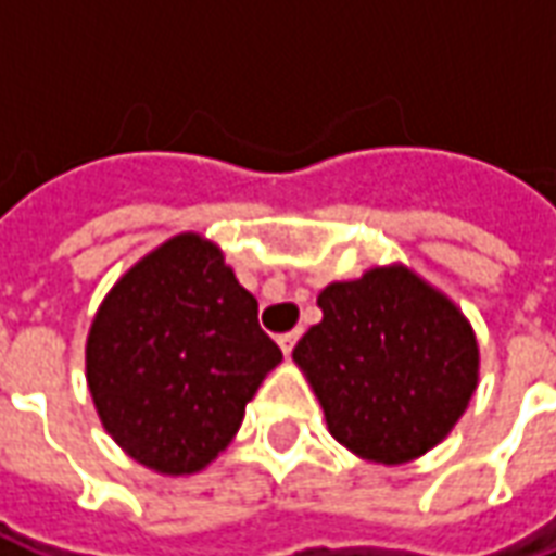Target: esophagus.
I'll use <instances>...</instances> for the list:
<instances>
[{"label": "esophagus", "mask_w": 556, "mask_h": 556, "mask_svg": "<svg viewBox=\"0 0 556 556\" xmlns=\"http://www.w3.org/2000/svg\"><path fill=\"white\" fill-rule=\"evenodd\" d=\"M298 337H301L298 330H291V333H282V337H279V349H282V354H291V349H294Z\"/></svg>", "instance_id": "34e87169"}]
</instances>
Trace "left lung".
I'll return each instance as SVG.
<instances>
[{"label":"left lung","mask_w":556,"mask_h":556,"mask_svg":"<svg viewBox=\"0 0 556 556\" xmlns=\"http://www.w3.org/2000/svg\"><path fill=\"white\" fill-rule=\"evenodd\" d=\"M294 349L330 434L375 465H405L453 431L479 384L465 313L405 265L369 267L318 294Z\"/></svg>","instance_id":"left-lung-1"}]
</instances>
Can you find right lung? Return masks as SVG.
I'll use <instances>...</instances> for the list:
<instances>
[{
	"label": "right lung",
	"mask_w": 556,
	"mask_h": 556,
	"mask_svg": "<svg viewBox=\"0 0 556 556\" xmlns=\"http://www.w3.org/2000/svg\"><path fill=\"white\" fill-rule=\"evenodd\" d=\"M282 351L217 243L181 231L142 255L91 318L86 381L134 462L190 477L217 458Z\"/></svg>",
	"instance_id": "right-lung-1"
}]
</instances>
